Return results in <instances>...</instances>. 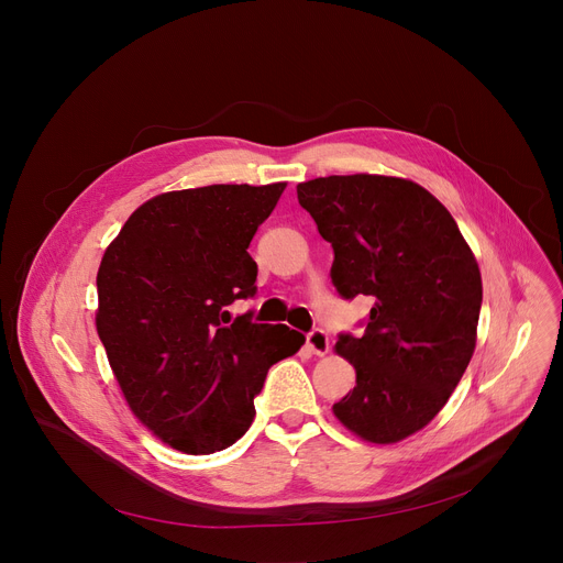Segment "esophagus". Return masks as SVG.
I'll list each match as a JSON object with an SVG mask.
<instances>
[{"instance_id": "34e87169", "label": "esophagus", "mask_w": 563, "mask_h": 563, "mask_svg": "<svg viewBox=\"0 0 563 563\" xmlns=\"http://www.w3.org/2000/svg\"><path fill=\"white\" fill-rule=\"evenodd\" d=\"M306 346H308V351H310L312 355L323 357V355L330 351V340H328V334H325L323 330H312V332L308 334Z\"/></svg>"}]
</instances>
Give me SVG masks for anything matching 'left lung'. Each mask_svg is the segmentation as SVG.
<instances>
[{
    "label": "left lung",
    "instance_id": "8db88e82",
    "mask_svg": "<svg viewBox=\"0 0 563 563\" xmlns=\"http://www.w3.org/2000/svg\"><path fill=\"white\" fill-rule=\"evenodd\" d=\"M296 195L334 251L336 291L373 298L364 334L334 344L357 385L332 415L364 441H402L439 415L473 357L477 260L453 214L415 180L325 176L298 183Z\"/></svg>",
    "mask_w": 563,
    "mask_h": 563
}]
</instances>
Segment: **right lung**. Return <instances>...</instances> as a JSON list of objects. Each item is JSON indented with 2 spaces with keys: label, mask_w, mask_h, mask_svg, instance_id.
Wrapping results in <instances>:
<instances>
[{
  "label": "right lung",
  "mask_w": 563,
  "mask_h": 563,
  "mask_svg": "<svg viewBox=\"0 0 563 563\" xmlns=\"http://www.w3.org/2000/svg\"><path fill=\"white\" fill-rule=\"evenodd\" d=\"M287 183L206 185L144 201L101 257L97 332L135 419L187 455L233 445L267 371L306 336L233 319L255 294L249 244Z\"/></svg>",
  "instance_id": "obj_1"
}]
</instances>
